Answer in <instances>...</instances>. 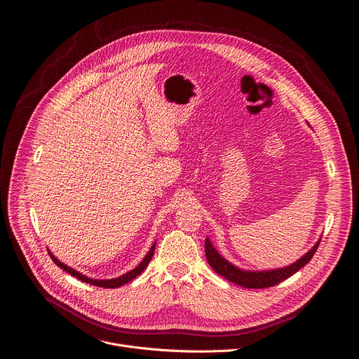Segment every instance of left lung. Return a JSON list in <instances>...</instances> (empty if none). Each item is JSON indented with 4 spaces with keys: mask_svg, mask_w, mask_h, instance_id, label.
Returning <instances> with one entry per match:
<instances>
[{
    "mask_svg": "<svg viewBox=\"0 0 359 359\" xmlns=\"http://www.w3.org/2000/svg\"><path fill=\"white\" fill-rule=\"evenodd\" d=\"M320 238L301 259L297 260V262H293L283 268L266 269V271H246V269L235 266L233 264L229 262V260L224 259L219 253V250L213 246V243L209 238H206V242H205V252H206V259H208L209 265L217 275L223 276L224 279L231 280L239 286H243V287L262 289V287H269V286L278 285L279 282L287 279L293 273H297L301 268H304L312 259V256L315 255V252L319 246Z\"/></svg>",
    "mask_w": 359,
    "mask_h": 359,
    "instance_id": "obj_1",
    "label": "left lung"
}]
</instances>
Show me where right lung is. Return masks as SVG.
Segmentation results:
<instances>
[{
  "instance_id": "obj_1",
  "label": "right lung",
  "mask_w": 359,
  "mask_h": 359,
  "mask_svg": "<svg viewBox=\"0 0 359 359\" xmlns=\"http://www.w3.org/2000/svg\"><path fill=\"white\" fill-rule=\"evenodd\" d=\"M154 248H156V242L151 245V248H150V250L147 252V255L143 257L142 262H140L135 269H132L130 272H127V273H124V275H121V276H118V278H113V279H93V278H88V276L80 273L79 271H76V269H73V268H70V266H67V265H64V264L61 262V260H58L50 250H48V255H50V257L53 259V262H54L58 268H61L62 271H66V272L70 273L72 276H76V278H77L79 280H81V282H86V283L94 285V286H100V287H120L121 285H124V283H127V282H130V280H133L136 276H139V275L146 269V266L150 264V260H151V257H153Z\"/></svg>"
}]
</instances>
